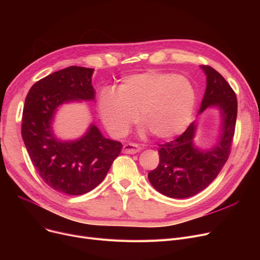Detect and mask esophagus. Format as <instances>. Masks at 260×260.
Returning <instances> with one entry per match:
<instances>
[{"label": "esophagus", "mask_w": 260, "mask_h": 260, "mask_svg": "<svg viewBox=\"0 0 260 260\" xmlns=\"http://www.w3.org/2000/svg\"><path fill=\"white\" fill-rule=\"evenodd\" d=\"M140 149H141V147L138 145V144H136V143H127V144H125L124 146H123V148H122V151H123V153L124 154H136V153H138V152H140Z\"/></svg>", "instance_id": "obj_1"}]
</instances>
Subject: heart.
<instances>
[{
  "instance_id": "b5f03b06",
  "label": "heart",
  "mask_w": 260,
  "mask_h": 260,
  "mask_svg": "<svg viewBox=\"0 0 260 260\" xmlns=\"http://www.w3.org/2000/svg\"><path fill=\"white\" fill-rule=\"evenodd\" d=\"M195 104L196 91L187 78L147 72L124 79L117 92L103 89L98 111L104 126L116 138L125 136L139 116L145 129L165 140L186 129Z\"/></svg>"
}]
</instances>
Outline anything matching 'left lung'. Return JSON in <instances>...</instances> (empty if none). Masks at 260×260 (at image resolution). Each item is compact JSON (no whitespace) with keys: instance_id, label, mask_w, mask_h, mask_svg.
<instances>
[{"instance_id":"left-lung-1","label":"left lung","mask_w":260,"mask_h":260,"mask_svg":"<svg viewBox=\"0 0 260 260\" xmlns=\"http://www.w3.org/2000/svg\"><path fill=\"white\" fill-rule=\"evenodd\" d=\"M201 68L207 75V88L199 113L210 106L219 108L221 134L215 146L201 151L194 145L196 123L193 122L178 138L159 145V165L147 177L159 193L171 198L192 197L208 187L231 153L237 117L236 93L213 67Z\"/></svg>"}]
</instances>
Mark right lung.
I'll return each instance as SVG.
<instances>
[{
  "mask_svg": "<svg viewBox=\"0 0 260 260\" xmlns=\"http://www.w3.org/2000/svg\"><path fill=\"white\" fill-rule=\"evenodd\" d=\"M92 73L70 66L48 75L31 86L23 108L22 138L34 167L48 186L67 195H83L100 184L122 148L93 124L75 141H61L52 132L60 105L94 99Z\"/></svg>",
  "mask_w": 260,
  "mask_h": 260,
  "instance_id": "add662e5",
  "label": "right lung"
}]
</instances>
